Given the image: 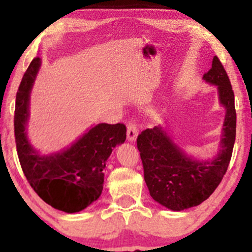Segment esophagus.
<instances>
[{"label":"esophagus","mask_w":252,"mask_h":252,"mask_svg":"<svg viewBox=\"0 0 252 252\" xmlns=\"http://www.w3.org/2000/svg\"><path fill=\"white\" fill-rule=\"evenodd\" d=\"M138 131H137V124L135 123V121H130L128 123V130H126V137H128L129 141L134 142L137 137Z\"/></svg>","instance_id":"esophagus-1"}]
</instances>
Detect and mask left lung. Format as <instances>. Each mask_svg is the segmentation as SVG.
I'll return each instance as SVG.
<instances>
[{
    "mask_svg": "<svg viewBox=\"0 0 252 252\" xmlns=\"http://www.w3.org/2000/svg\"><path fill=\"white\" fill-rule=\"evenodd\" d=\"M205 82L217 85L225 110L220 149L211 160L199 161L185 154L162 126L146 129L137 136L144 181L150 195L162 206L182 211L198 206L215 192L226 173L236 140L235 94L224 66L215 56Z\"/></svg>",
    "mask_w": 252,
    "mask_h": 252,
    "instance_id": "obj_1",
    "label": "left lung"
}]
</instances>
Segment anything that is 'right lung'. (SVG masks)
<instances>
[{
  "instance_id": "add662e5",
  "label": "right lung",
  "mask_w": 252,
  "mask_h": 252,
  "mask_svg": "<svg viewBox=\"0 0 252 252\" xmlns=\"http://www.w3.org/2000/svg\"><path fill=\"white\" fill-rule=\"evenodd\" d=\"M41 60L34 58L16 94L14 132L17 156L32 189L43 201L66 213L79 212L102 194L104 168L112 149L126 138L123 123H100L63 152L40 155L26 134L30 94Z\"/></svg>"
}]
</instances>
